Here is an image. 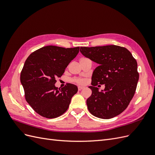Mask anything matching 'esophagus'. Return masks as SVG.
I'll return each mask as SVG.
<instances>
[{"label":"esophagus","mask_w":155,"mask_h":155,"mask_svg":"<svg viewBox=\"0 0 155 155\" xmlns=\"http://www.w3.org/2000/svg\"><path fill=\"white\" fill-rule=\"evenodd\" d=\"M84 88L83 87H78V91H81Z\"/></svg>","instance_id":"1"}]
</instances>
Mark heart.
<instances>
[{"instance_id":"b5f03b06","label":"heart","mask_w":155,"mask_h":155,"mask_svg":"<svg viewBox=\"0 0 155 155\" xmlns=\"http://www.w3.org/2000/svg\"><path fill=\"white\" fill-rule=\"evenodd\" d=\"M73 82L76 83L78 85H85L87 82V80L85 78H74L72 79V80Z\"/></svg>"}]
</instances>
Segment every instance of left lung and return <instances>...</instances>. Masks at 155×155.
<instances>
[{
  "mask_svg": "<svg viewBox=\"0 0 155 155\" xmlns=\"http://www.w3.org/2000/svg\"><path fill=\"white\" fill-rule=\"evenodd\" d=\"M81 53L98 64L92 76V94L87 100V108L97 118L110 119L128 107L137 89L139 79L137 62L124 47L107 45L81 47ZM105 84L104 91L95 87ZM100 86V85H99Z\"/></svg>",
  "mask_w": 155,
  "mask_h": 155,
  "instance_id": "left-lung-1",
  "label": "left lung"
}]
</instances>
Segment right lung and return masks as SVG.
I'll return each mask as SVG.
<instances>
[{
  "label": "right lung",
  "mask_w": 155,
  "mask_h": 155,
  "mask_svg": "<svg viewBox=\"0 0 155 155\" xmlns=\"http://www.w3.org/2000/svg\"><path fill=\"white\" fill-rule=\"evenodd\" d=\"M79 51V47L46 46L34 51L26 60L21 73V83L26 101L37 114L55 118L67 110L78 87L67 83L60 89L55 83Z\"/></svg>",
  "instance_id": "obj_1"
}]
</instances>
